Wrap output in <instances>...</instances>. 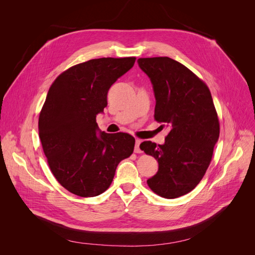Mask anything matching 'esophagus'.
<instances>
[{"instance_id": "1", "label": "esophagus", "mask_w": 255, "mask_h": 255, "mask_svg": "<svg viewBox=\"0 0 255 255\" xmlns=\"http://www.w3.org/2000/svg\"><path fill=\"white\" fill-rule=\"evenodd\" d=\"M141 143V140L140 139H136L135 140V146H134V152L135 153H141V150L139 148V145Z\"/></svg>"}]
</instances>
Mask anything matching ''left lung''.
<instances>
[{
    "instance_id": "1",
    "label": "left lung",
    "mask_w": 255,
    "mask_h": 255,
    "mask_svg": "<svg viewBox=\"0 0 255 255\" xmlns=\"http://www.w3.org/2000/svg\"><path fill=\"white\" fill-rule=\"evenodd\" d=\"M156 99L154 118L170 131L163 144L143 141L139 148L159 164L146 183L156 194L177 198L193 190L205 176L219 138V120L207 85L168 57L140 58Z\"/></svg>"
}]
</instances>
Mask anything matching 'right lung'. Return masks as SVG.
I'll return each instance as SVG.
<instances>
[{
    "label": "right lung",
    "instance_id": "add662e5",
    "mask_svg": "<svg viewBox=\"0 0 255 255\" xmlns=\"http://www.w3.org/2000/svg\"><path fill=\"white\" fill-rule=\"evenodd\" d=\"M134 57L101 58L72 66L50 86L39 116V137L52 175L69 192L92 197L111 186L118 164L134 149L128 133L99 130L107 92Z\"/></svg>",
    "mask_w": 255,
    "mask_h": 255
}]
</instances>
